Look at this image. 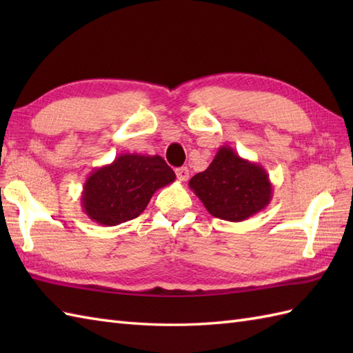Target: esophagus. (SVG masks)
<instances>
[{"instance_id":"34e87169","label":"esophagus","mask_w":353,"mask_h":353,"mask_svg":"<svg viewBox=\"0 0 353 353\" xmlns=\"http://www.w3.org/2000/svg\"><path fill=\"white\" fill-rule=\"evenodd\" d=\"M176 176H177L179 181L186 182V181H188V177H190V170L186 168V167H181V168H177V170H176Z\"/></svg>"}]
</instances>
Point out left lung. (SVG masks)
<instances>
[{
	"label": "left lung",
	"instance_id": "obj_1",
	"mask_svg": "<svg viewBox=\"0 0 353 353\" xmlns=\"http://www.w3.org/2000/svg\"><path fill=\"white\" fill-rule=\"evenodd\" d=\"M190 188L208 212L226 221H243L265 209L273 185L262 165L243 159L234 148L223 145L214 161L190 181Z\"/></svg>",
	"mask_w": 353,
	"mask_h": 353
}]
</instances>
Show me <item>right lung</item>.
Returning a JSON list of instances; mask_svg holds the SVG:
<instances>
[{
	"label": "right lung",
	"mask_w": 353,
	"mask_h": 353,
	"mask_svg": "<svg viewBox=\"0 0 353 353\" xmlns=\"http://www.w3.org/2000/svg\"><path fill=\"white\" fill-rule=\"evenodd\" d=\"M174 181V171L161 156L123 153L88 176L81 208L92 221L117 226L139 216L153 194Z\"/></svg>",
	"instance_id": "add662e5"
}]
</instances>
